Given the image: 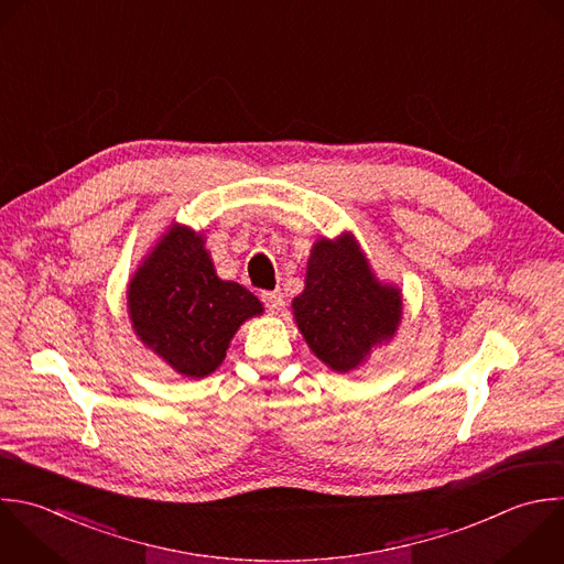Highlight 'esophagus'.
<instances>
[{
  "instance_id": "34e87169",
  "label": "esophagus",
  "mask_w": 564,
  "mask_h": 564,
  "mask_svg": "<svg viewBox=\"0 0 564 564\" xmlns=\"http://www.w3.org/2000/svg\"><path fill=\"white\" fill-rule=\"evenodd\" d=\"M260 297H262L264 306H267L271 313L280 311V306H282V293H280V291H262Z\"/></svg>"
}]
</instances>
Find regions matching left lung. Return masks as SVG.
<instances>
[{
    "label": "left lung",
    "instance_id": "1",
    "mask_svg": "<svg viewBox=\"0 0 564 564\" xmlns=\"http://www.w3.org/2000/svg\"><path fill=\"white\" fill-rule=\"evenodd\" d=\"M311 350L333 370L348 372L375 344L390 339L401 319V295L375 280L352 236L315 242L306 289L293 300Z\"/></svg>",
    "mask_w": 564,
    "mask_h": 564
}]
</instances>
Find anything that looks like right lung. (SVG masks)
I'll use <instances>...</instances> for the list:
<instances>
[{"instance_id":"right-lung-1","label":"right lung","mask_w":564,"mask_h":564,"mask_svg":"<svg viewBox=\"0 0 564 564\" xmlns=\"http://www.w3.org/2000/svg\"><path fill=\"white\" fill-rule=\"evenodd\" d=\"M203 245V236L174 227L128 291L137 335L185 377L214 372L238 326L262 313L251 291L216 275Z\"/></svg>"}]
</instances>
